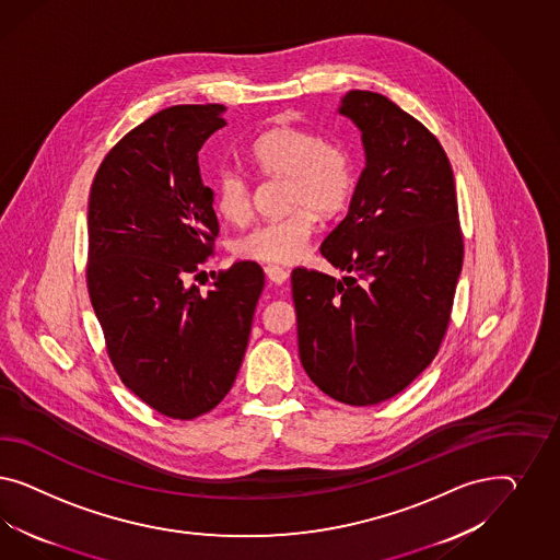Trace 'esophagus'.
<instances>
[{
    "label": "esophagus",
    "mask_w": 560,
    "mask_h": 560,
    "mask_svg": "<svg viewBox=\"0 0 560 560\" xmlns=\"http://www.w3.org/2000/svg\"><path fill=\"white\" fill-rule=\"evenodd\" d=\"M265 272H267V277H269V281L275 283V285H281V283H285L288 281L289 271L285 269H281V267H265Z\"/></svg>",
    "instance_id": "obj_1"
}]
</instances>
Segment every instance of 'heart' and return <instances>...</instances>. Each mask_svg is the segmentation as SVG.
<instances>
[{
    "mask_svg": "<svg viewBox=\"0 0 560 560\" xmlns=\"http://www.w3.org/2000/svg\"><path fill=\"white\" fill-rule=\"evenodd\" d=\"M256 174L288 180L281 220L258 223L234 242L237 258L285 265L304 255L316 215L332 218L349 201L353 166L347 152L302 127H275L256 137L248 150ZM213 203L223 220L244 223L253 213L250 178L237 168H221L213 183Z\"/></svg>",
    "mask_w": 560,
    "mask_h": 560,
    "instance_id": "heart-1",
    "label": "heart"
}]
</instances>
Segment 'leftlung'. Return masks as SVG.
I'll return each instance as SVG.
<instances>
[{
    "instance_id": "obj_1",
    "label": "left lung",
    "mask_w": 560,
    "mask_h": 560,
    "mask_svg": "<svg viewBox=\"0 0 560 560\" xmlns=\"http://www.w3.org/2000/svg\"><path fill=\"white\" fill-rule=\"evenodd\" d=\"M339 113L361 131L365 168L320 253L347 277L298 267L291 293L310 380L339 402L372 407L438 355L464 236L452 164L423 122L368 90L347 92Z\"/></svg>"
}]
</instances>
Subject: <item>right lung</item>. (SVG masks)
I'll use <instances>...</instances> for the list:
<instances>
[{
  "instance_id": "obj_1",
  "label": "right lung",
  "mask_w": 560,
  "mask_h": 560,
  "mask_svg": "<svg viewBox=\"0 0 560 560\" xmlns=\"http://www.w3.org/2000/svg\"><path fill=\"white\" fill-rule=\"evenodd\" d=\"M221 104H178L106 153L88 203L90 302L120 382L148 407L190 421L234 386L265 272L253 260L192 285L220 234L199 150Z\"/></svg>"
}]
</instances>
